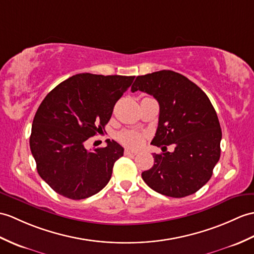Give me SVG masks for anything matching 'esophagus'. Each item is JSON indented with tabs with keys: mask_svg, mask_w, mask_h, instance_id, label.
<instances>
[{
	"mask_svg": "<svg viewBox=\"0 0 254 254\" xmlns=\"http://www.w3.org/2000/svg\"><path fill=\"white\" fill-rule=\"evenodd\" d=\"M136 154H137L136 151H132V150H128V149L125 150V155L126 156H136Z\"/></svg>",
	"mask_w": 254,
	"mask_h": 254,
	"instance_id": "1",
	"label": "esophagus"
}]
</instances>
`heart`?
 I'll list each match as a JSON object with an SVG mask.
<instances>
[{
    "label": "heart",
    "instance_id": "obj_1",
    "mask_svg": "<svg viewBox=\"0 0 254 254\" xmlns=\"http://www.w3.org/2000/svg\"><path fill=\"white\" fill-rule=\"evenodd\" d=\"M121 143L129 148H138L143 144L144 135L137 131H123L118 136Z\"/></svg>",
    "mask_w": 254,
    "mask_h": 254
}]
</instances>
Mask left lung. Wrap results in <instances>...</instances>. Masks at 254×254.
I'll use <instances>...</instances> for the list:
<instances>
[{"label": "left lung", "mask_w": 254, "mask_h": 254, "mask_svg": "<svg viewBox=\"0 0 254 254\" xmlns=\"http://www.w3.org/2000/svg\"><path fill=\"white\" fill-rule=\"evenodd\" d=\"M131 91L145 92L159 103L151 145H174L172 152L154 154V166L141 173L144 182L168 197L198 191L211 179L221 156L222 129L209 97L186 76L171 70L138 75Z\"/></svg>", "instance_id": "left-lung-1"}]
</instances>
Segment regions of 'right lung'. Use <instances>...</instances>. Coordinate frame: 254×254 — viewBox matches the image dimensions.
<instances>
[{"instance_id":"add662e5","label":"right lung","mask_w":254,"mask_h":254,"mask_svg":"<svg viewBox=\"0 0 254 254\" xmlns=\"http://www.w3.org/2000/svg\"><path fill=\"white\" fill-rule=\"evenodd\" d=\"M134 78L79 73L45 96L33 119L30 149L39 175L53 190L80 200L108 184L123 147L107 139L106 147L87 150L85 143L103 133Z\"/></svg>"}]
</instances>
